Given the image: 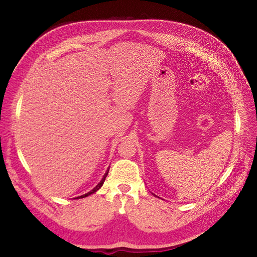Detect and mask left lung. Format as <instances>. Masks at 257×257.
Returning <instances> with one entry per match:
<instances>
[{
  "instance_id": "1",
  "label": "left lung",
  "mask_w": 257,
  "mask_h": 257,
  "mask_svg": "<svg viewBox=\"0 0 257 257\" xmlns=\"http://www.w3.org/2000/svg\"><path fill=\"white\" fill-rule=\"evenodd\" d=\"M155 196H157V195H155Z\"/></svg>"
}]
</instances>
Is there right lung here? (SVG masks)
I'll use <instances>...</instances> for the list:
<instances>
[{
    "label": "right lung",
    "instance_id": "obj_1",
    "mask_svg": "<svg viewBox=\"0 0 257 257\" xmlns=\"http://www.w3.org/2000/svg\"><path fill=\"white\" fill-rule=\"evenodd\" d=\"M108 172H109V169H107V172H106V174L104 175V177L102 178V180H100V182L95 186L94 189H93V190H92V191H90V192H88V193L83 194V195H81V196H78L77 198H83V197H87V196L91 195V194H93V193H95L97 190H99L100 188H102V185H103V183H104V181H105V179H106V177H107V175H108Z\"/></svg>",
    "mask_w": 257,
    "mask_h": 257
}]
</instances>
